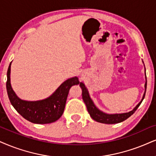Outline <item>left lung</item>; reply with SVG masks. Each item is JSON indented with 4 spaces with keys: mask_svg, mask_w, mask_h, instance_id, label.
Returning <instances> with one entry per match:
<instances>
[{
    "mask_svg": "<svg viewBox=\"0 0 156 156\" xmlns=\"http://www.w3.org/2000/svg\"><path fill=\"white\" fill-rule=\"evenodd\" d=\"M80 85L82 90V99H83L84 103H85L86 106H87V111L88 113H90V116L92 117V119L96 121V122L103 123V124H113L124 122V120L127 119L129 117L131 116L135 112L136 110L138 108V107L140 106V105L141 104V103L143 102L145 95V92L142 101L138 103L137 106L134 108L133 110L129 111V112L124 113H115V114H108V113H105L104 112H103V111H100L99 109L95 106L93 101H92L91 98H90L87 89L86 88L85 85H84L83 82H81V83L80 84ZM145 89L146 87H147V82H145Z\"/></svg>",
    "mask_w": 156,
    "mask_h": 156,
    "instance_id": "left-lung-1",
    "label": "left lung"
}]
</instances>
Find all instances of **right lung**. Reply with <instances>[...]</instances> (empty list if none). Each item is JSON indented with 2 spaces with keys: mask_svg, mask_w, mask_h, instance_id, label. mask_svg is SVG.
<instances>
[{
  "mask_svg": "<svg viewBox=\"0 0 156 156\" xmlns=\"http://www.w3.org/2000/svg\"><path fill=\"white\" fill-rule=\"evenodd\" d=\"M11 64L7 71L6 90L11 105L21 116L34 124H49L62 116L69 89L80 84L76 76L68 79L48 98L37 101H27L17 97L11 85Z\"/></svg>",
  "mask_w": 156,
  "mask_h": 156,
  "instance_id": "obj_1",
  "label": "right lung"
}]
</instances>
